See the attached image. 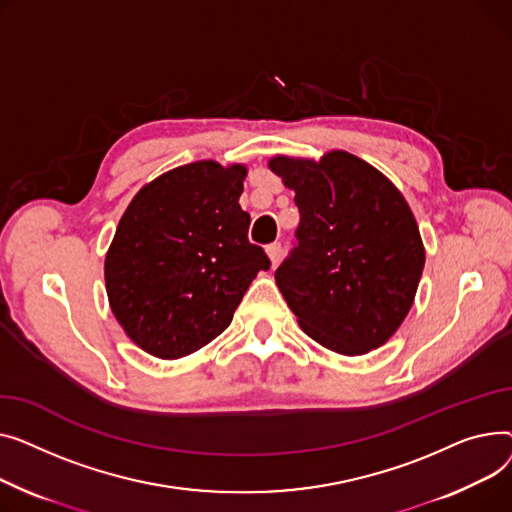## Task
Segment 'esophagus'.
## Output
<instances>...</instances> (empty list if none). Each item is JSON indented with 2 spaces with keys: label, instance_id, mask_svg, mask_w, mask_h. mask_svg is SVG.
<instances>
[{
  "label": "esophagus",
  "instance_id": "obj_1",
  "mask_svg": "<svg viewBox=\"0 0 512 512\" xmlns=\"http://www.w3.org/2000/svg\"><path fill=\"white\" fill-rule=\"evenodd\" d=\"M266 254H268V260H270V264L273 266H277L279 262H281V256H283V248H281V244H270V246H266Z\"/></svg>",
  "mask_w": 512,
  "mask_h": 512
}]
</instances>
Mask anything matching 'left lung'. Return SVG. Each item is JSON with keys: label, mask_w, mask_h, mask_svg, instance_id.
<instances>
[{"label": "left lung", "mask_w": 512, "mask_h": 512, "mask_svg": "<svg viewBox=\"0 0 512 512\" xmlns=\"http://www.w3.org/2000/svg\"><path fill=\"white\" fill-rule=\"evenodd\" d=\"M295 192L297 248L275 279L304 333L341 355L384 345L409 314L426 250L397 186L347 150L320 161L277 155Z\"/></svg>", "instance_id": "8db88e82"}]
</instances>
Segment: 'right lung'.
I'll return each mask as SVG.
<instances>
[{
	"mask_svg": "<svg viewBox=\"0 0 512 512\" xmlns=\"http://www.w3.org/2000/svg\"><path fill=\"white\" fill-rule=\"evenodd\" d=\"M248 167L196 161L138 190L105 256L109 306L126 335L159 359L186 357L231 324L260 270L239 206Z\"/></svg>",
	"mask_w": 512,
	"mask_h": 512,
	"instance_id": "obj_1",
	"label": "right lung"
}]
</instances>
